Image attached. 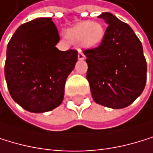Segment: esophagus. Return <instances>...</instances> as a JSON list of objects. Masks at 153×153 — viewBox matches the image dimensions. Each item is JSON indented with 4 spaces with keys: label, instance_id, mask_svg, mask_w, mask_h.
I'll return each instance as SVG.
<instances>
[{
    "label": "esophagus",
    "instance_id": "esophagus-1",
    "mask_svg": "<svg viewBox=\"0 0 153 153\" xmlns=\"http://www.w3.org/2000/svg\"><path fill=\"white\" fill-rule=\"evenodd\" d=\"M78 60H80V61H82V60H84L85 59V55H84V53L82 51H81L80 50H78Z\"/></svg>",
    "mask_w": 153,
    "mask_h": 153
}]
</instances>
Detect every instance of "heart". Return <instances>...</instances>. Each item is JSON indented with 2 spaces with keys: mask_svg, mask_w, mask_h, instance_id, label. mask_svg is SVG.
I'll use <instances>...</instances> for the list:
<instances>
[{
  "mask_svg": "<svg viewBox=\"0 0 153 153\" xmlns=\"http://www.w3.org/2000/svg\"><path fill=\"white\" fill-rule=\"evenodd\" d=\"M65 38L83 48L95 49L103 42L105 28L99 21H81L66 29Z\"/></svg>",
  "mask_w": 153,
  "mask_h": 153,
  "instance_id": "b5f03b06",
  "label": "heart"
}]
</instances>
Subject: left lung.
Listing matches in <instances>:
<instances>
[{
	"label": "left lung",
	"instance_id": "left-lung-1",
	"mask_svg": "<svg viewBox=\"0 0 153 153\" xmlns=\"http://www.w3.org/2000/svg\"><path fill=\"white\" fill-rule=\"evenodd\" d=\"M99 18L108 25L98 48L86 50L87 79L94 102L122 109L140 96L146 85L147 63L140 40L127 24L111 13Z\"/></svg>",
	"mask_w": 153,
	"mask_h": 153
}]
</instances>
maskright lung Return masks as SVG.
<instances>
[{
    "label": "right lung",
    "instance_id": "obj_1",
    "mask_svg": "<svg viewBox=\"0 0 153 153\" xmlns=\"http://www.w3.org/2000/svg\"><path fill=\"white\" fill-rule=\"evenodd\" d=\"M58 30L50 17L21 25L7 45L4 75L13 100L31 113H45L64 100L77 51H59Z\"/></svg>",
    "mask_w": 153,
    "mask_h": 153
}]
</instances>
